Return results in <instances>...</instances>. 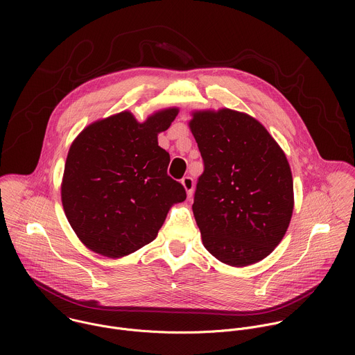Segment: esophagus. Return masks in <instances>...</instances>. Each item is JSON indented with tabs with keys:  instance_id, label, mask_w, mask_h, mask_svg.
Listing matches in <instances>:
<instances>
[{
	"instance_id": "obj_1",
	"label": "esophagus",
	"mask_w": 355,
	"mask_h": 355,
	"mask_svg": "<svg viewBox=\"0 0 355 355\" xmlns=\"http://www.w3.org/2000/svg\"><path fill=\"white\" fill-rule=\"evenodd\" d=\"M181 182H182V185H184V188L187 189V193H188V196H191L192 195V192H193V180L191 178V177H184L182 180H181Z\"/></svg>"
}]
</instances>
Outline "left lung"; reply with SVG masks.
Returning a JSON list of instances; mask_svg holds the SVG:
<instances>
[{
  "label": "left lung",
  "mask_w": 355,
  "mask_h": 355,
  "mask_svg": "<svg viewBox=\"0 0 355 355\" xmlns=\"http://www.w3.org/2000/svg\"><path fill=\"white\" fill-rule=\"evenodd\" d=\"M189 128L204 160L192 205L202 243L233 267L261 261L292 218L293 181L285 153L243 112L196 111Z\"/></svg>",
  "instance_id": "8db88e82"
}]
</instances>
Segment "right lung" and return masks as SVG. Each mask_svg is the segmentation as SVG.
<instances>
[{"mask_svg": "<svg viewBox=\"0 0 355 355\" xmlns=\"http://www.w3.org/2000/svg\"><path fill=\"white\" fill-rule=\"evenodd\" d=\"M178 108L139 123L125 111L87 126L73 141L63 174L62 202L69 223L92 251L119 259L153 241L170 208L185 200L167 174L170 155L157 135Z\"/></svg>", "mask_w": 355, "mask_h": 355, "instance_id": "obj_1", "label": "right lung"}]
</instances>
